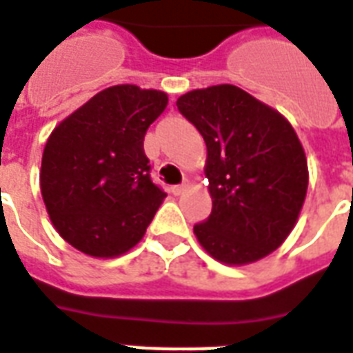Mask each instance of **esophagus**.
<instances>
[{"mask_svg": "<svg viewBox=\"0 0 353 353\" xmlns=\"http://www.w3.org/2000/svg\"><path fill=\"white\" fill-rule=\"evenodd\" d=\"M187 187H189V183H187V181H183L181 185H174V187L170 189V192H172L174 196H179V194H183Z\"/></svg>", "mask_w": 353, "mask_h": 353, "instance_id": "obj_1", "label": "esophagus"}]
</instances>
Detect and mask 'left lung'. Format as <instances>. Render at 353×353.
<instances>
[{"label": "left lung", "instance_id": "1", "mask_svg": "<svg viewBox=\"0 0 353 353\" xmlns=\"http://www.w3.org/2000/svg\"><path fill=\"white\" fill-rule=\"evenodd\" d=\"M208 145L211 215L194 224L203 249L230 265L256 262L288 237L309 172L296 130L247 91L223 83L177 99Z\"/></svg>", "mask_w": 353, "mask_h": 353}]
</instances>
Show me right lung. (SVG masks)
I'll use <instances>...</instances> for the list:
<instances>
[{"label":"right lung","mask_w":353,"mask_h":353,"mask_svg":"<svg viewBox=\"0 0 353 353\" xmlns=\"http://www.w3.org/2000/svg\"><path fill=\"white\" fill-rule=\"evenodd\" d=\"M163 91L114 85L57 125L44 145L41 192L59 236L95 258L132 249L166 196L151 179L145 130Z\"/></svg>","instance_id":"right-lung-1"}]
</instances>
